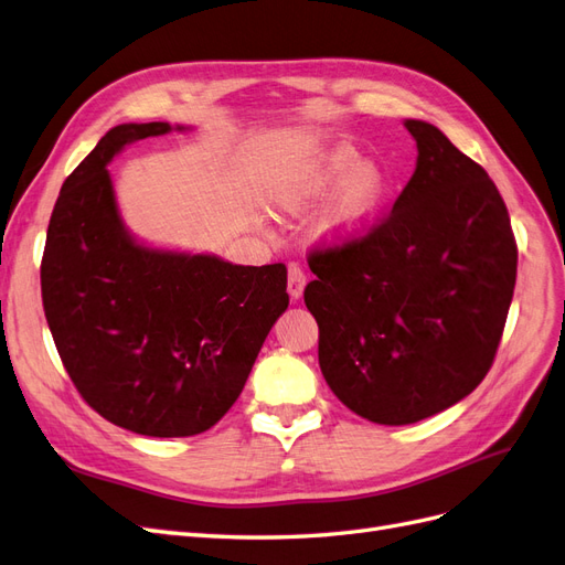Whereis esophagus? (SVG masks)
I'll return each instance as SVG.
<instances>
[{
  "mask_svg": "<svg viewBox=\"0 0 565 565\" xmlns=\"http://www.w3.org/2000/svg\"><path fill=\"white\" fill-rule=\"evenodd\" d=\"M308 284V277H305V271L298 263L288 265V296L294 300H298L302 296V288Z\"/></svg>",
  "mask_w": 565,
  "mask_h": 565,
  "instance_id": "34e87169",
  "label": "esophagus"
}]
</instances>
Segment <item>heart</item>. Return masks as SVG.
<instances>
[{"label":"heart","mask_w":565,"mask_h":565,"mask_svg":"<svg viewBox=\"0 0 565 565\" xmlns=\"http://www.w3.org/2000/svg\"><path fill=\"white\" fill-rule=\"evenodd\" d=\"M341 182L343 186L324 222V236L331 241L362 234L388 191L385 174L374 163H360V153L350 143H338L321 158L308 182V193H324Z\"/></svg>","instance_id":"b5f03b06"}]
</instances>
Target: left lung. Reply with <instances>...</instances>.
Listing matches in <instances>:
<instances>
[{
    "label": "left lung",
    "mask_w": 565,
    "mask_h": 565,
    "mask_svg": "<svg viewBox=\"0 0 565 565\" xmlns=\"http://www.w3.org/2000/svg\"><path fill=\"white\" fill-rule=\"evenodd\" d=\"M416 170L348 241L315 246L305 305L319 366L348 409L416 424L478 388L502 341L519 246L504 199L438 127L407 120Z\"/></svg>",
    "instance_id": "8db88e82"
}]
</instances>
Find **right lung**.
I'll return each instance as SVG.
<instances>
[{
    "instance_id": "1",
    "label": "right lung",
    "mask_w": 565,
    "mask_h": 565,
    "mask_svg": "<svg viewBox=\"0 0 565 565\" xmlns=\"http://www.w3.org/2000/svg\"><path fill=\"white\" fill-rule=\"evenodd\" d=\"M168 122L118 125L61 186L42 255V305L66 372L106 422L151 438L215 426L288 308L286 265L143 248L125 234L108 160Z\"/></svg>"
}]
</instances>
